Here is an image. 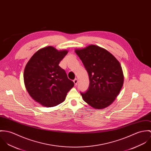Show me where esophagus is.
Masks as SVG:
<instances>
[{
  "label": "esophagus",
  "mask_w": 151,
  "mask_h": 151,
  "mask_svg": "<svg viewBox=\"0 0 151 151\" xmlns=\"http://www.w3.org/2000/svg\"><path fill=\"white\" fill-rule=\"evenodd\" d=\"M73 83L75 84V86H76L77 83H78V79H75L73 80Z\"/></svg>",
  "instance_id": "obj_1"
}]
</instances>
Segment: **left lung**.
Wrapping results in <instances>:
<instances>
[{"mask_svg":"<svg viewBox=\"0 0 151 151\" xmlns=\"http://www.w3.org/2000/svg\"><path fill=\"white\" fill-rule=\"evenodd\" d=\"M75 52L82 60L89 77V86L81 94L83 100L95 109L110 105L119 94L124 82L122 67L109 51L90 45Z\"/></svg>","mask_w":151,"mask_h":151,"instance_id":"8db88e82","label":"left lung"}]
</instances>
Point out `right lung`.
<instances>
[{"label": "right lung", "mask_w": 151, "mask_h": 151, "mask_svg": "<svg viewBox=\"0 0 151 151\" xmlns=\"http://www.w3.org/2000/svg\"><path fill=\"white\" fill-rule=\"evenodd\" d=\"M68 52L52 46L44 47L36 52L25 66L24 80L27 90L43 106L52 107L61 104L74 86L65 70L59 66Z\"/></svg>", "instance_id": "right-lung-1"}]
</instances>
